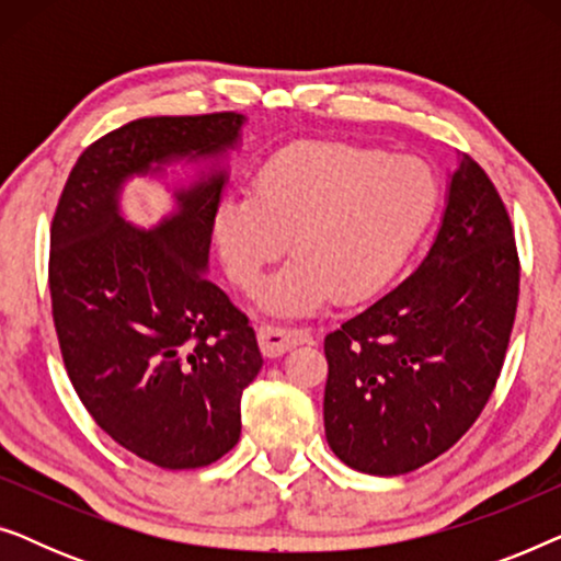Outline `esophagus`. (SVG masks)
Segmentation results:
<instances>
[{"label":"esophagus","instance_id":"esophagus-1","mask_svg":"<svg viewBox=\"0 0 561 561\" xmlns=\"http://www.w3.org/2000/svg\"><path fill=\"white\" fill-rule=\"evenodd\" d=\"M311 340V334L306 329H286V327H273L265 324L257 329V342L265 357H280L286 355L290 347L306 344Z\"/></svg>","mask_w":561,"mask_h":561}]
</instances>
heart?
I'll list each match as a JSON object with an SVG mask.
<instances>
[{"instance_id": "b5f03b06", "label": "heart", "mask_w": 561, "mask_h": 561, "mask_svg": "<svg viewBox=\"0 0 561 561\" xmlns=\"http://www.w3.org/2000/svg\"><path fill=\"white\" fill-rule=\"evenodd\" d=\"M439 183L424 160L347 142H298L260 168L250 196H227L214 240L229 280L255 290L288 248L296 257L260 306L304 317L332 301L378 296L432 225Z\"/></svg>"}]
</instances>
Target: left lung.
Segmentation results:
<instances>
[{
  "label": "left lung",
  "mask_w": 561,
  "mask_h": 561,
  "mask_svg": "<svg viewBox=\"0 0 561 561\" xmlns=\"http://www.w3.org/2000/svg\"><path fill=\"white\" fill-rule=\"evenodd\" d=\"M518 275L508 211L459 156L421 265L324 340V428L344 465L393 478L462 439L501 375Z\"/></svg>",
  "instance_id": "left-lung-1"
}]
</instances>
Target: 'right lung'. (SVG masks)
<instances>
[{
	"label": "right lung",
	"instance_id": "1",
	"mask_svg": "<svg viewBox=\"0 0 561 561\" xmlns=\"http://www.w3.org/2000/svg\"><path fill=\"white\" fill-rule=\"evenodd\" d=\"M244 114L145 117L76 160L50 227V301L68 378L114 442L165 470L206 467L242 432L240 398L263 367L248 317L206 278L214 214ZM175 162L197 173L140 230L121 188Z\"/></svg>",
	"mask_w": 561,
	"mask_h": 561
}]
</instances>
